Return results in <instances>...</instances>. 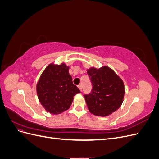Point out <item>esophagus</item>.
Segmentation results:
<instances>
[{"label":"esophagus","mask_w":159,"mask_h":159,"mask_svg":"<svg viewBox=\"0 0 159 159\" xmlns=\"http://www.w3.org/2000/svg\"><path fill=\"white\" fill-rule=\"evenodd\" d=\"M78 88L80 89V90L81 91H82V85H81V84H80L79 85H78Z\"/></svg>","instance_id":"1"}]
</instances>
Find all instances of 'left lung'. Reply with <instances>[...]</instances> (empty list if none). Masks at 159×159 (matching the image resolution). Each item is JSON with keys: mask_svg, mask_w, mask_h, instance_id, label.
<instances>
[{"mask_svg": "<svg viewBox=\"0 0 159 159\" xmlns=\"http://www.w3.org/2000/svg\"><path fill=\"white\" fill-rule=\"evenodd\" d=\"M87 72L93 86L91 93L84 95L89 111L97 116H108L123 103L125 95L123 81L107 66L99 68L91 67Z\"/></svg>", "mask_w": 159, "mask_h": 159, "instance_id": "8db88e82", "label": "left lung"}]
</instances>
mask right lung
Returning a JSON list of instances; mask_svg holds the SVG:
<instances>
[{
    "label": "right lung",
    "instance_id": "obj_1",
    "mask_svg": "<svg viewBox=\"0 0 159 159\" xmlns=\"http://www.w3.org/2000/svg\"><path fill=\"white\" fill-rule=\"evenodd\" d=\"M70 67L51 63L41 74L36 85L38 100L47 112L58 115L68 110L74 96L80 91L73 84Z\"/></svg>",
    "mask_w": 159,
    "mask_h": 159
}]
</instances>
